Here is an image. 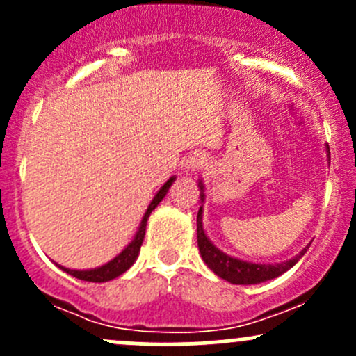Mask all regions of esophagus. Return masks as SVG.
<instances>
[{"label":"esophagus","instance_id":"obj_1","mask_svg":"<svg viewBox=\"0 0 356 356\" xmlns=\"http://www.w3.org/2000/svg\"><path fill=\"white\" fill-rule=\"evenodd\" d=\"M207 156H204L203 153H193V155L186 160V170H188L189 174H193V172L203 168L204 165H207Z\"/></svg>","mask_w":356,"mask_h":356}]
</instances>
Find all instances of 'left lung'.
Instances as JSON below:
<instances>
[{"mask_svg":"<svg viewBox=\"0 0 356 356\" xmlns=\"http://www.w3.org/2000/svg\"><path fill=\"white\" fill-rule=\"evenodd\" d=\"M198 188L201 189L200 198L201 203L204 201V189L203 182H198ZM196 225H198V248L201 258H203L204 264L208 265L210 270H213L215 274L220 279H225L231 284H260V282L270 281V279L279 277L284 272H288L294 264H298L301 257L307 253V250L310 245H307L300 253L296 254L291 260L281 261V264H253V261H245L239 260V258L231 257V254L224 253V251L218 250L213 243L208 239V236L204 234L203 229V207H200L198 210V218H196Z\"/></svg>","mask_w":356,"mask_h":356,"instance_id":"8db88e82","label":"left lung"}]
</instances>
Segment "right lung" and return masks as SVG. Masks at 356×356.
Wrapping results in <instances>:
<instances>
[{
  "label": "right lung",
  "mask_w": 356,
  "mask_h": 356,
  "mask_svg": "<svg viewBox=\"0 0 356 356\" xmlns=\"http://www.w3.org/2000/svg\"><path fill=\"white\" fill-rule=\"evenodd\" d=\"M174 181H175V177H170L163 186H161L160 191L156 193L155 198H153L152 203H149L148 210H146L145 217H143L141 225H139L134 239H132V241L129 243V245L125 246L124 250H122L120 253L113 258V260H110L108 264L102 265V267H98V268H89V270H72V268H65V267H62V265H60V268H62V270H65L67 274H70V275H74V277L81 279V281H88V282L111 281V279L118 277V275L124 274L125 270H129V268L132 267V264L136 261V258H138L139 250H141L143 239H145V232H146V222H148L149 215H152V211L158 207V203L165 198V195L168 193V189H170L172 182Z\"/></svg>",
  "instance_id": "1"
}]
</instances>
